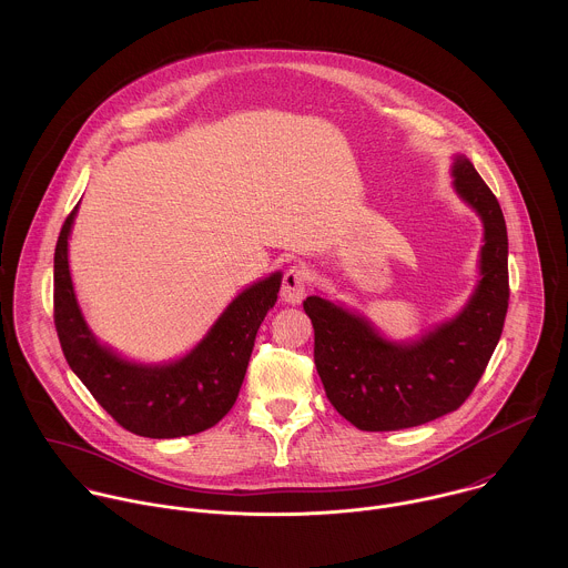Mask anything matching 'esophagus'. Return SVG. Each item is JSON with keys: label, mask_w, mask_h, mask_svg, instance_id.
Masks as SVG:
<instances>
[{"label": "esophagus", "mask_w": 568, "mask_h": 568, "mask_svg": "<svg viewBox=\"0 0 568 568\" xmlns=\"http://www.w3.org/2000/svg\"><path fill=\"white\" fill-rule=\"evenodd\" d=\"M308 291V271L304 266H291L282 280V300L286 304H302Z\"/></svg>", "instance_id": "esophagus-1"}]
</instances>
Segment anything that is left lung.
Returning <instances> with one entry per match:
<instances>
[{"label":"left lung","instance_id":"8db88e82","mask_svg":"<svg viewBox=\"0 0 568 568\" xmlns=\"http://www.w3.org/2000/svg\"><path fill=\"white\" fill-rule=\"evenodd\" d=\"M455 194L479 216V280L462 311L415 338H389L363 313L311 295L315 365L332 406L361 430H400L457 410L477 387L500 338L507 302V227L466 155H453Z\"/></svg>","mask_w":568,"mask_h":568}]
</instances>
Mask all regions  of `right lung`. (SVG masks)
Wrapping results in <instances>:
<instances>
[{"label":"right lung","mask_w":568,"mask_h":568,"mask_svg":"<svg viewBox=\"0 0 568 568\" xmlns=\"http://www.w3.org/2000/svg\"><path fill=\"white\" fill-rule=\"evenodd\" d=\"M77 214L79 205L54 251V324L72 372L98 405L135 435L172 439L221 422L239 398L257 327L277 302L282 271L243 288L183 356L135 361L102 343L84 320L70 271Z\"/></svg>","instance_id":"1"}]
</instances>
